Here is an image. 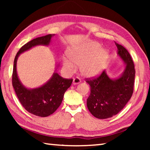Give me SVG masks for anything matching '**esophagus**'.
<instances>
[{"label": "esophagus", "instance_id": "esophagus-1", "mask_svg": "<svg viewBox=\"0 0 150 150\" xmlns=\"http://www.w3.org/2000/svg\"><path fill=\"white\" fill-rule=\"evenodd\" d=\"M81 82V81L79 77H75L73 80V85L79 84V83H80Z\"/></svg>", "mask_w": 150, "mask_h": 150}]
</instances>
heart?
Returning a JSON list of instances; mask_svg holds the SVG:
<instances>
[{
  "label": "heart",
  "instance_id": "obj_1",
  "mask_svg": "<svg viewBox=\"0 0 150 150\" xmlns=\"http://www.w3.org/2000/svg\"><path fill=\"white\" fill-rule=\"evenodd\" d=\"M101 48V45L96 42L75 45L67 52L70 59H63L65 67L69 71H73L75 65H80L83 75L87 77L98 75L105 68L108 58V52Z\"/></svg>",
  "mask_w": 150,
  "mask_h": 150
}]
</instances>
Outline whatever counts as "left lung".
I'll return each instance as SVG.
<instances>
[{
  "mask_svg": "<svg viewBox=\"0 0 150 150\" xmlns=\"http://www.w3.org/2000/svg\"><path fill=\"white\" fill-rule=\"evenodd\" d=\"M115 44L118 55L126 64L122 75L112 79L103 71L98 77L86 79L91 88L87 100V108L95 117L99 119L117 115L126 106L134 92L136 71L133 60L125 47L116 42Z\"/></svg>",
  "mask_w": 150,
  "mask_h": 150,
  "instance_id": "1",
  "label": "left lung"
}]
</instances>
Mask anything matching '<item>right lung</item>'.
I'll return each instance as SVG.
<instances>
[{
    "label": "right lung",
    "instance_id": "obj_1",
    "mask_svg": "<svg viewBox=\"0 0 150 150\" xmlns=\"http://www.w3.org/2000/svg\"><path fill=\"white\" fill-rule=\"evenodd\" d=\"M54 34L33 39L24 44L18 52L14 58L12 86L21 105L32 115L46 117L52 115L62 103L64 93L71 85L73 79H65L54 73L49 81L42 87L28 89L20 83L16 72V62L20 54L38 45H49L51 38Z\"/></svg>",
    "mask_w": 150,
    "mask_h": 150
}]
</instances>
